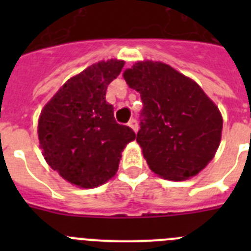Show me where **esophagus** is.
Instances as JSON below:
<instances>
[{
	"label": "esophagus",
	"instance_id": "esophagus-1",
	"mask_svg": "<svg viewBox=\"0 0 251 251\" xmlns=\"http://www.w3.org/2000/svg\"><path fill=\"white\" fill-rule=\"evenodd\" d=\"M128 126H129L130 128H132L133 130H134V132H137V130H138V122H137V119H130L129 122H128Z\"/></svg>",
	"mask_w": 251,
	"mask_h": 251
}]
</instances>
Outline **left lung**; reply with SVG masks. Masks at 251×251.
Instances as JSON below:
<instances>
[{
    "instance_id": "obj_1",
    "label": "left lung",
    "mask_w": 251,
    "mask_h": 251,
    "mask_svg": "<svg viewBox=\"0 0 251 251\" xmlns=\"http://www.w3.org/2000/svg\"><path fill=\"white\" fill-rule=\"evenodd\" d=\"M123 76L141 94L137 142L151 170L172 181L196 176L220 145L219 108L199 84L167 64L138 61Z\"/></svg>"
}]
</instances>
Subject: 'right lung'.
Instances as JSON below:
<instances>
[{
  "mask_svg": "<svg viewBox=\"0 0 251 251\" xmlns=\"http://www.w3.org/2000/svg\"><path fill=\"white\" fill-rule=\"evenodd\" d=\"M122 60L93 64L70 77L44 106L39 141L51 168L68 182L98 187L118 170L122 151L136 133L114 119L106 88L121 74Z\"/></svg>",
  "mask_w": 251,
  "mask_h": 251,
  "instance_id": "add662e5",
  "label": "right lung"
}]
</instances>
